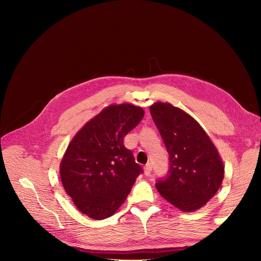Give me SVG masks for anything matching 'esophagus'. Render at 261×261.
<instances>
[{"instance_id": "esophagus-1", "label": "esophagus", "mask_w": 261, "mask_h": 261, "mask_svg": "<svg viewBox=\"0 0 261 261\" xmlns=\"http://www.w3.org/2000/svg\"><path fill=\"white\" fill-rule=\"evenodd\" d=\"M151 170H152V167L150 164H147L145 167H144V174L146 176H149L150 173H151Z\"/></svg>"}]
</instances>
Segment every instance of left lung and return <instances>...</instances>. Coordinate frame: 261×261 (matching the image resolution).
I'll return each instance as SVG.
<instances>
[{"mask_svg": "<svg viewBox=\"0 0 261 261\" xmlns=\"http://www.w3.org/2000/svg\"><path fill=\"white\" fill-rule=\"evenodd\" d=\"M149 110L170 154L169 177L155 187L175 207L195 212L220 189L225 174L223 160L208 134L189 114L162 101Z\"/></svg>", "mask_w": 261, "mask_h": 261, "instance_id": "8db88e82", "label": "left lung"}]
</instances>
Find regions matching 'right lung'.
Returning a JSON list of instances; mask_svg holds the SVG:
<instances>
[{"label":"right lung","instance_id":"add662e5","mask_svg":"<svg viewBox=\"0 0 261 261\" xmlns=\"http://www.w3.org/2000/svg\"><path fill=\"white\" fill-rule=\"evenodd\" d=\"M144 116L132 103L110 105L70 141L60 163L63 187L79 212L99 221L124 203L142 172L124 137Z\"/></svg>","mask_w":261,"mask_h":261}]
</instances>
